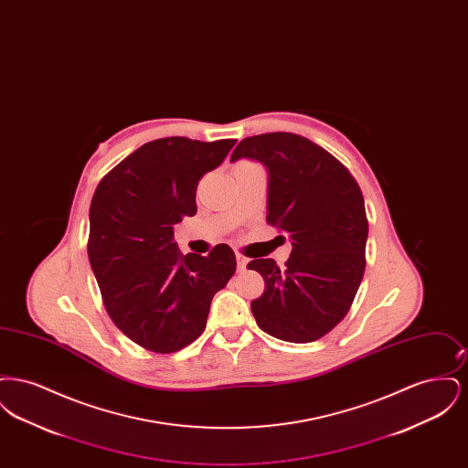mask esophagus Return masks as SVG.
<instances>
[{"mask_svg":"<svg viewBox=\"0 0 468 468\" xmlns=\"http://www.w3.org/2000/svg\"><path fill=\"white\" fill-rule=\"evenodd\" d=\"M237 265H239V270L242 271L247 267V258L242 256V254H237Z\"/></svg>","mask_w":468,"mask_h":468,"instance_id":"1","label":"esophagus"}]
</instances>
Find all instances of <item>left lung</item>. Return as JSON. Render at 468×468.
<instances>
[{
  "label": "left lung",
  "instance_id": "8db88e82",
  "mask_svg": "<svg viewBox=\"0 0 468 468\" xmlns=\"http://www.w3.org/2000/svg\"><path fill=\"white\" fill-rule=\"evenodd\" d=\"M250 157L268 170L267 223L291 239L286 267L252 260L265 291L250 302L268 335L305 344L332 332L346 317L365 273L368 221L351 172L302 134L247 136L231 161Z\"/></svg>",
  "mask_w": 468,
  "mask_h": 468
}]
</instances>
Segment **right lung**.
Masks as SVG:
<instances>
[{
  "label": "right lung",
  "mask_w": 468,
  "mask_h": 468,
  "mask_svg": "<svg viewBox=\"0 0 468 468\" xmlns=\"http://www.w3.org/2000/svg\"><path fill=\"white\" fill-rule=\"evenodd\" d=\"M237 144L166 136L144 144L100 180L88 254L113 324L140 347L170 355L207 326L214 294L237 270L231 247L182 254L174 224L197 214L200 178Z\"/></svg>",
  "instance_id": "add662e5"
}]
</instances>
